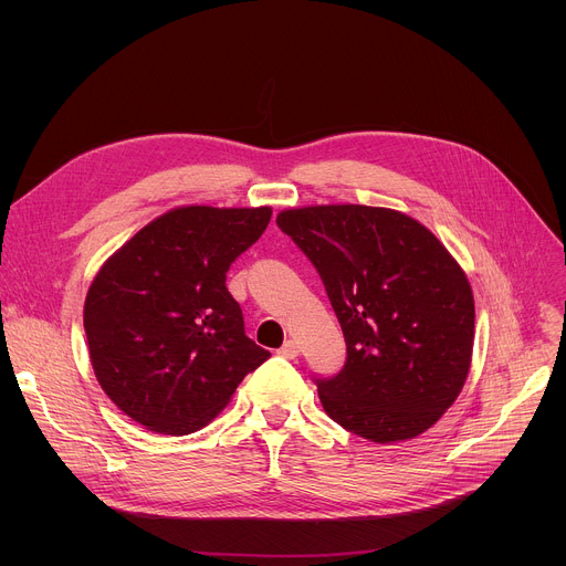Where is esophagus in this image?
<instances>
[{"label": "esophagus", "instance_id": "34e87169", "mask_svg": "<svg viewBox=\"0 0 566 566\" xmlns=\"http://www.w3.org/2000/svg\"><path fill=\"white\" fill-rule=\"evenodd\" d=\"M297 352H300V349H297V343H295V340H286L277 354H280L282 358H295Z\"/></svg>", "mask_w": 566, "mask_h": 566}]
</instances>
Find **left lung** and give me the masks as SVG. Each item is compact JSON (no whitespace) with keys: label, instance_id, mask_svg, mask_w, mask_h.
Instances as JSON below:
<instances>
[{"label":"left lung","instance_id":"left-lung-1","mask_svg":"<svg viewBox=\"0 0 566 566\" xmlns=\"http://www.w3.org/2000/svg\"><path fill=\"white\" fill-rule=\"evenodd\" d=\"M277 226L315 266L345 334L343 369L313 378L325 412L376 443L432 428L470 369L474 300L461 266L387 208H293Z\"/></svg>","mask_w":566,"mask_h":566}]
</instances>
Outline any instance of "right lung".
<instances>
[{"label": "right lung", "mask_w": 566, "mask_h": 566, "mask_svg": "<svg viewBox=\"0 0 566 566\" xmlns=\"http://www.w3.org/2000/svg\"><path fill=\"white\" fill-rule=\"evenodd\" d=\"M269 221L266 206L177 208L98 271L85 300L92 365L105 394L147 430L197 432L271 358L226 289L230 264Z\"/></svg>", "instance_id": "add662e5"}]
</instances>
